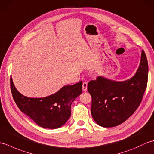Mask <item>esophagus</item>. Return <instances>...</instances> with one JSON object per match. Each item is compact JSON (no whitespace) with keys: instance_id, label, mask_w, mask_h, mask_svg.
Segmentation results:
<instances>
[{"instance_id":"1","label":"esophagus","mask_w":154,"mask_h":154,"mask_svg":"<svg viewBox=\"0 0 154 154\" xmlns=\"http://www.w3.org/2000/svg\"><path fill=\"white\" fill-rule=\"evenodd\" d=\"M83 87V91H87V82H83L82 85Z\"/></svg>"}]
</instances>
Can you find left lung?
<instances>
[{
  "label": "left lung",
  "mask_w": 154,
  "mask_h": 154,
  "mask_svg": "<svg viewBox=\"0 0 154 154\" xmlns=\"http://www.w3.org/2000/svg\"><path fill=\"white\" fill-rule=\"evenodd\" d=\"M148 63L145 52L136 73L131 79L115 81L98 77L88 83L91 95V114L99 126L106 128L123 123L141 103L148 84Z\"/></svg>",
  "instance_id": "left-lung-1"
}]
</instances>
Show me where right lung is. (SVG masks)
<instances>
[{"label": "right lung", "instance_id": "right-lung-1", "mask_svg": "<svg viewBox=\"0 0 154 154\" xmlns=\"http://www.w3.org/2000/svg\"><path fill=\"white\" fill-rule=\"evenodd\" d=\"M82 81L66 85L44 98H29L20 93L11 77V89L16 105L22 112L44 128L55 129L65 124L71 116V105L82 93Z\"/></svg>", "mask_w": 154, "mask_h": 154}]
</instances>
